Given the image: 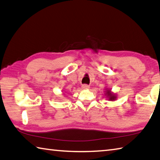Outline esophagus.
Returning a JSON list of instances; mask_svg holds the SVG:
<instances>
[{
  "label": "esophagus",
  "mask_w": 160,
  "mask_h": 160,
  "mask_svg": "<svg viewBox=\"0 0 160 160\" xmlns=\"http://www.w3.org/2000/svg\"><path fill=\"white\" fill-rule=\"evenodd\" d=\"M82 87L83 88V89H88L89 88V86L87 85V84H83L82 86Z\"/></svg>",
  "instance_id": "34e87169"
}]
</instances>
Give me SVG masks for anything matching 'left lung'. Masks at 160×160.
I'll use <instances>...</instances> for the list:
<instances>
[{
    "label": "left lung",
    "instance_id": "obj_1",
    "mask_svg": "<svg viewBox=\"0 0 160 160\" xmlns=\"http://www.w3.org/2000/svg\"><path fill=\"white\" fill-rule=\"evenodd\" d=\"M107 93H108V96H110V99H111V100H114V97L112 96V93H110V91H108Z\"/></svg>",
    "mask_w": 160,
    "mask_h": 160
}]
</instances>
